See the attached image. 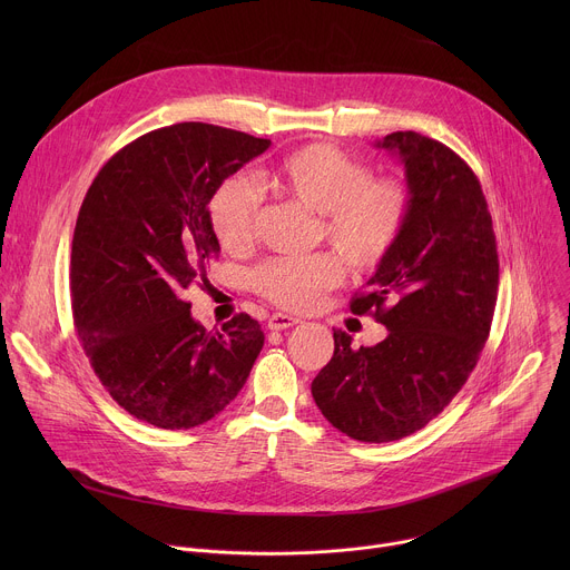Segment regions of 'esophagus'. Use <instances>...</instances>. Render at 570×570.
Here are the masks:
<instances>
[{
	"label": "esophagus",
	"instance_id": "esophagus-1",
	"mask_svg": "<svg viewBox=\"0 0 570 570\" xmlns=\"http://www.w3.org/2000/svg\"><path fill=\"white\" fill-rule=\"evenodd\" d=\"M299 320L293 317V315H284V313H275L268 317V330L273 332H282V330H288L293 327V324H297Z\"/></svg>",
	"mask_w": 570,
	"mask_h": 570
}]
</instances>
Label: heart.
Segmentation results:
<instances>
[{"label":"heart","mask_w":570,"mask_h":570,"mask_svg":"<svg viewBox=\"0 0 570 570\" xmlns=\"http://www.w3.org/2000/svg\"><path fill=\"white\" fill-rule=\"evenodd\" d=\"M271 187L317 214V238L356 271L381 266L413 214V189L403 178H374L365 161L330 144H308L286 155L268 174ZM259 191L246 178L225 180L209 200V225L229 253L257 236ZM343 277L330 253L273 257L253 271V286L288 311H311Z\"/></svg>","instance_id":"heart-1"}]
</instances>
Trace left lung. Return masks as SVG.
<instances>
[{
	"instance_id": "left-lung-1",
	"label": "left lung",
	"mask_w": 570,
	"mask_h": 570,
	"mask_svg": "<svg viewBox=\"0 0 570 570\" xmlns=\"http://www.w3.org/2000/svg\"><path fill=\"white\" fill-rule=\"evenodd\" d=\"M376 146L401 157L413 214L350 308L387 336L354 347L334 330V356L311 394L341 433L381 444L424 429L466 383L492 330L499 253L480 180L458 153L413 130Z\"/></svg>"
}]
</instances>
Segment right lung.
<instances>
[{
    "instance_id": "obj_1",
    "label": "right lung",
    "mask_w": 570,
    "mask_h": 570,
    "mask_svg": "<svg viewBox=\"0 0 570 570\" xmlns=\"http://www.w3.org/2000/svg\"><path fill=\"white\" fill-rule=\"evenodd\" d=\"M271 139L185 121L117 150L80 205L69 291L78 341L110 396L167 431L216 417L264 347L238 313L218 332L191 317L185 291L218 257L209 200Z\"/></svg>"
}]
</instances>
